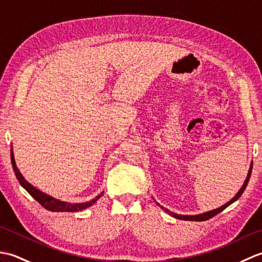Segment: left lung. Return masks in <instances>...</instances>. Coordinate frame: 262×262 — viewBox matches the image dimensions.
I'll return each mask as SVG.
<instances>
[{"label": "left lung", "instance_id": "8db88e82", "mask_svg": "<svg viewBox=\"0 0 262 262\" xmlns=\"http://www.w3.org/2000/svg\"><path fill=\"white\" fill-rule=\"evenodd\" d=\"M251 172H252V162H251V164H250V169H249V172H248V174H247V178H246V180H244V182H243V185H242L240 190L237 191V193L230 200V202H227L226 204L222 205L221 207L216 208V209L205 211V213L197 214V215H181V214H176V213H173V211H170L169 209L164 208L163 206L160 205L159 203H157V204H158V205L160 206V207L162 208L164 211H166V213H168L169 215H171L172 217H174V219L182 220V221H207V220L211 219V217H213V216H215V215H217L219 213H221V211L224 210V209L227 207V206H230L231 204L236 202V200L241 197V194L243 193L244 189H246L247 186H248V182H249V180H250V176H251Z\"/></svg>", "mask_w": 262, "mask_h": 262}]
</instances>
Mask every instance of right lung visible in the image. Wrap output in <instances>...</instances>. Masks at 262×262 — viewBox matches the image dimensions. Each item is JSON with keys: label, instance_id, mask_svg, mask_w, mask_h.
I'll use <instances>...</instances> for the list:
<instances>
[{"label": "right lung", "instance_id": "obj_1", "mask_svg": "<svg viewBox=\"0 0 262 262\" xmlns=\"http://www.w3.org/2000/svg\"><path fill=\"white\" fill-rule=\"evenodd\" d=\"M11 162H12L14 174L16 177V179H18L20 185L24 187L26 190L31 194V197L35 198L37 202L42 206V207H45L46 209L51 210V211H79L82 209H85L88 207H90V206H92L94 203H97V200L103 194V191H102L101 193H99L96 198L91 199L90 202H84V203L63 202V200L54 198L52 196H49V194L42 192L41 190H39V189L33 187L31 183H29L25 179V177L21 174L20 170L18 169V166H16V164H15L12 147H11Z\"/></svg>", "mask_w": 262, "mask_h": 262}]
</instances>
